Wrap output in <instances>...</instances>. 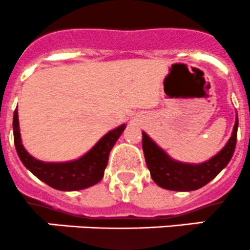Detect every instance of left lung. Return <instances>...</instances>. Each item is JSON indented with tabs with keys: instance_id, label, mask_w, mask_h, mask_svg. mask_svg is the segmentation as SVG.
I'll return each instance as SVG.
<instances>
[{
	"instance_id": "obj_1",
	"label": "left lung",
	"mask_w": 250,
	"mask_h": 250,
	"mask_svg": "<svg viewBox=\"0 0 250 250\" xmlns=\"http://www.w3.org/2000/svg\"><path fill=\"white\" fill-rule=\"evenodd\" d=\"M238 118L234 124L231 138L224 149L203 164L192 165L175 162L160 149L145 132H142V148L146 164L153 181L158 186L170 191H194L211 181L231 160L237 142Z\"/></svg>"
}]
</instances>
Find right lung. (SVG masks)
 Instances as JSON below:
<instances>
[{
    "mask_svg": "<svg viewBox=\"0 0 250 250\" xmlns=\"http://www.w3.org/2000/svg\"><path fill=\"white\" fill-rule=\"evenodd\" d=\"M125 125L108 132L101 138L97 145L83 158L69 163H43L31 157L21 142L18 112L14 110L13 136L14 146L21 163L30 170L38 179L43 181L52 188L59 191H78L96 185L102 180L105 167L108 164L109 152L124 131Z\"/></svg>",
    "mask_w": 250,
    "mask_h": 250,
    "instance_id": "right-lung-1",
    "label": "right lung"
}]
</instances>
